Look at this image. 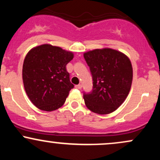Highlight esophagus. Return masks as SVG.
<instances>
[{"label": "esophagus", "instance_id": "obj_1", "mask_svg": "<svg viewBox=\"0 0 160 160\" xmlns=\"http://www.w3.org/2000/svg\"><path fill=\"white\" fill-rule=\"evenodd\" d=\"M75 88H76V89H81V88H82V85H81V84H78V85L75 86Z\"/></svg>", "mask_w": 160, "mask_h": 160}]
</instances>
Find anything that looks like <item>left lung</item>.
I'll use <instances>...</instances> for the list:
<instances>
[{"label":"left lung","mask_w":160,"mask_h":160,"mask_svg":"<svg viewBox=\"0 0 160 160\" xmlns=\"http://www.w3.org/2000/svg\"><path fill=\"white\" fill-rule=\"evenodd\" d=\"M92 77V89L83 92L86 107L98 114L117 109L128 96L132 82L131 62L123 53L109 48L83 54Z\"/></svg>","instance_id":"1"}]
</instances>
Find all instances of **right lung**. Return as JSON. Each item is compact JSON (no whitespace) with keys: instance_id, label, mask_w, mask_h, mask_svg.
Returning a JSON list of instances; mask_svg holds the SVG:
<instances>
[{"instance_id":"right-lung-1","label":"right lung","mask_w":160,"mask_h":160,"mask_svg":"<svg viewBox=\"0 0 160 160\" xmlns=\"http://www.w3.org/2000/svg\"><path fill=\"white\" fill-rule=\"evenodd\" d=\"M73 58L71 52L49 44L34 47L26 55L22 67L24 87L37 108L52 111L63 105L74 86L66 70Z\"/></svg>"}]
</instances>
